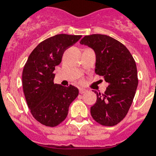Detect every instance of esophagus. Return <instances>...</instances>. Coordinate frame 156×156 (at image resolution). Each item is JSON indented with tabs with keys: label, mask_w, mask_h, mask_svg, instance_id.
I'll return each instance as SVG.
<instances>
[{
	"label": "esophagus",
	"mask_w": 156,
	"mask_h": 156,
	"mask_svg": "<svg viewBox=\"0 0 156 156\" xmlns=\"http://www.w3.org/2000/svg\"><path fill=\"white\" fill-rule=\"evenodd\" d=\"M85 92H87V90L84 89V88H80V89H79V93H80V94H84Z\"/></svg>",
	"instance_id": "esophagus-1"
}]
</instances>
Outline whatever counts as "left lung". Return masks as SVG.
Returning a JSON list of instances; mask_svg holds the SVG:
<instances>
[{
    "instance_id": "8db88e82",
    "label": "left lung",
    "mask_w": 156,
    "mask_h": 156,
    "mask_svg": "<svg viewBox=\"0 0 156 156\" xmlns=\"http://www.w3.org/2000/svg\"><path fill=\"white\" fill-rule=\"evenodd\" d=\"M80 44L94 50L95 73L104 76L109 84L103 95L95 91L97 100L90 107L91 116L102 126H115L126 116L135 95L138 84L135 61L125 45L108 35H86Z\"/></svg>"
}]
</instances>
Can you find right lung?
Segmentation results:
<instances>
[{"instance_id":"add662e5","label":"right lung","mask_w":156,"mask_h":156,"mask_svg":"<svg viewBox=\"0 0 156 156\" xmlns=\"http://www.w3.org/2000/svg\"><path fill=\"white\" fill-rule=\"evenodd\" d=\"M82 37L60 34L37 45L28 57L23 71V87L34 118L42 125L54 127L68 115L69 107L78 95V89L53 83L55 67L63 53Z\"/></svg>"}]
</instances>
